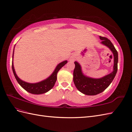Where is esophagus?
<instances>
[{
    "label": "esophagus",
    "mask_w": 132,
    "mask_h": 132,
    "mask_svg": "<svg viewBox=\"0 0 132 132\" xmlns=\"http://www.w3.org/2000/svg\"><path fill=\"white\" fill-rule=\"evenodd\" d=\"M76 56L75 55H72L70 57V60L72 61H75V60H76Z\"/></svg>",
    "instance_id": "esophagus-1"
}]
</instances>
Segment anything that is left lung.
<instances>
[{"instance_id": "obj_1", "label": "left lung", "mask_w": 132, "mask_h": 132, "mask_svg": "<svg viewBox=\"0 0 132 132\" xmlns=\"http://www.w3.org/2000/svg\"><path fill=\"white\" fill-rule=\"evenodd\" d=\"M101 43L106 45L112 52L114 56V66L112 72L100 78H92L86 76L83 74L81 67L77 62L75 61L73 71V82L79 91L86 95L94 96L104 91L116 76L118 70V52L111 41L105 37L100 36Z\"/></svg>"}]
</instances>
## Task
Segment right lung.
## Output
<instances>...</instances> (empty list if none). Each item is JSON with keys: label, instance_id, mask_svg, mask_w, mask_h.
<instances>
[{"label": "right lung", "instance_id": "add662e5", "mask_svg": "<svg viewBox=\"0 0 132 132\" xmlns=\"http://www.w3.org/2000/svg\"><path fill=\"white\" fill-rule=\"evenodd\" d=\"M13 55H14V51L13 54ZM67 61H64L61 63H60L59 65L56 66L55 70L47 78L45 79V80L39 82L35 84H30V83L26 82L25 81H22L18 77L15 71L14 70L13 61H12V70L13 72L14 75V76L15 77L16 81L19 83L21 87L23 88L26 91L35 95H40V94H43L48 92L54 87L55 82L57 80V74L59 71L61 69L62 67L67 63Z\"/></svg>", "mask_w": 132, "mask_h": 132}]
</instances>
